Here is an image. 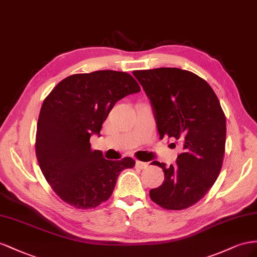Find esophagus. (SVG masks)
<instances>
[{
  "mask_svg": "<svg viewBox=\"0 0 257 257\" xmlns=\"http://www.w3.org/2000/svg\"><path fill=\"white\" fill-rule=\"evenodd\" d=\"M148 163H143V161H140V160H137L136 161V167L139 168V169H145L146 167H148Z\"/></svg>",
  "mask_w": 257,
  "mask_h": 257,
  "instance_id": "34e87169",
  "label": "esophagus"
}]
</instances>
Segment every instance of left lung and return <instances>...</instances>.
<instances>
[{
  "label": "left lung",
  "instance_id": "left-lung-1",
  "mask_svg": "<svg viewBox=\"0 0 257 257\" xmlns=\"http://www.w3.org/2000/svg\"><path fill=\"white\" fill-rule=\"evenodd\" d=\"M154 109L159 138L182 144L177 163L153 161L165 173L151 199L167 210H184L207 195L221 172L226 117L211 86L193 72L178 68L134 71ZM174 144V143H173Z\"/></svg>",
  "mask_w": 257,
  "mask_h": 257
}]
</instances>
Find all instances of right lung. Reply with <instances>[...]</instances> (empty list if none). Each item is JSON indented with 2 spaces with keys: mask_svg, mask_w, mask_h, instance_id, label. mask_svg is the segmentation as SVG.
Wrapping results in <instances>:
<instances>
[{
  "mask_svg": "<svg viewBox=\"0 0 257 257\" xmlns=\"http://www.w3.org/2000/svg\"><path fill=\"white\" fill-rule=\"evenodd\" d=\"M141 90L126 72L112 70L73 74L44 100L35 153L42 173L58 197L76 209L97 208L111 197L117 177L135 159L107 160L91 149L90 136L118 100Z\"/></svg>",
  "mask_w": 257,
  "mask_h": 257,
  "instance_id": "1",
  "label": "right lung"
}]
</instances>
